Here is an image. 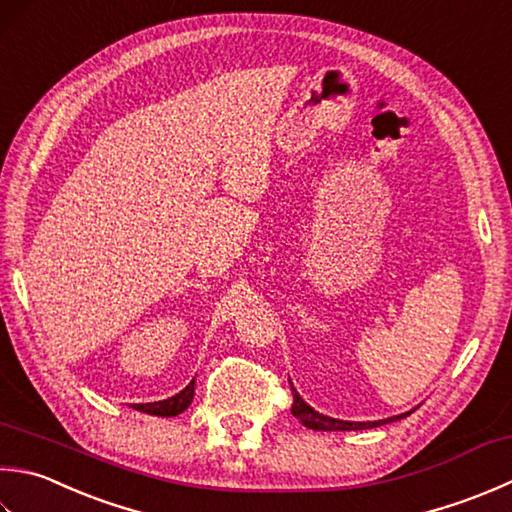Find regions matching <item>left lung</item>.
<instances>
[{
    "mask_svg": "<svg viewBox=\"0 0 512 512\" xmlns=\"http://www.w3.org/2000/svg\"><path fill=\"white\" fill-rule=\"evenodd\" d=\"M290 390H293V415L302 422L306 428H313V430H364V428H375V426H382L388 422H397V419H404L410 413L404 415H395V417H388V419H379V422H344V419H333V417H326L322 413H317V410L310 408L302 397H299L297 390L290 384Z\"/></svg>",
    "mask_w": 512,
    "mask_h": 512,
    "instance_id": "left-lung-1",
    "label": "left lung"
}]
</instances>
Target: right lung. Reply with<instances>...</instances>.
<instances>
[{"mask_svg":"<svg viewBox=\"0 0 512 512\" xmlns=\"http://www.w3.org/2000/svg\"><path fill=\"white\" fill-rule=\"evenodd\" d=\"M193 395H195V379L182 390V393L168 397V399H164V402L135 404V408L142 410V413H148V415L175 417V415H179V413H184V410L190 406V402H193Z\"/></svg>","mask_w":512,"mask_h":512,"instance_id":"right-lung-1","label":"right lung"}]
</instances>
